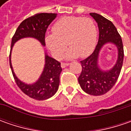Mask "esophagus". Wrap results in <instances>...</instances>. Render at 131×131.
I'll return each instance as SVG.
<instances>
[{
	"instance_id": "34e87169",
	"label": "esophagus",
	"mask_w": 131,
	"mask_h": 131,
	"mask_svg": "<svg viewBox=\"0 0 131 131\" xmlns=\"http://www.w3.org/2000/svg\"><path fill=\"white\" fill-rule=\"evenodd\" d=\"M69 65V63H61V67L63 68H66V66H68Z\"/></svg>"
}]
</instances>
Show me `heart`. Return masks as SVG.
I'll use <instances>...</instances> for the list:
<instances>
[{
  "instance_id": "1",
  "label": "heart",
  "mask_w": 131,
  "mask_h": 131,
  "mask_svg": "<svg viewBox=\"0 0 131 131\" xmlns=\"http://www.w3.org/2000/svg\"><path fill=\"white\" fill-rule=\"evenodd\" d=\"M97 42V28L91 18L68 16L58 20L52 33L45 36V43L53 57L61 58L68 44L65 57L84 58L94 50ZM67 43L66 44V43Z\"/></svg>"
}]
</instances>
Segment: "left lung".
Segmentation results:
<instances>
[{
    "label": "left lung",
    "mask_w": 131,
    "mask_h": 131,
    "mask_svg": "<svg viewBox=\"0 0 131 131\" xmlns=\"http://www.w3.org/2000/svg\"><path fill=\"white\" fill-rule=\"evenodd\" d=\"M90 15L98 24L99 38L93 54L80 61L82 69L78 81L80 87L86 93L102 95L113 88L119 76L123 63V44L117 28L111 21L96 13H90ZM108 43L116 46L118 60L111 69L102 70L98 66L99 53L103 46Z\"/></svg>",
    "instance_id": "obj_1"
}]
</instances>
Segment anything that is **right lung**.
I'll use <instances>...</instances> for the list:
<instances>
[{
	"label": "right lung",
	"mask_w": 131,
	"mask_h": 131,
	"mask_svg": "<svg viewBox=\"0 0 131 131\" xmlns=\"http://www.w3.org/2000/svg\"><path fill=\"white\" fill-rule=\"evenodd\" d=\"M57 17V14L40 13L25 19L21 23L13 36L9 55V63L14 80L19 89L29 97L43 101L52 97L58 91L60 84V74L62 71L60 63L50 58L45 53V65L38 79L33 84H26L17 77L14 72L11 54L14 44L23 38H34L42 46H45V33L48 26Z\"/></svg>",
	"instance_id": "obj_1"
}]
</instances>
